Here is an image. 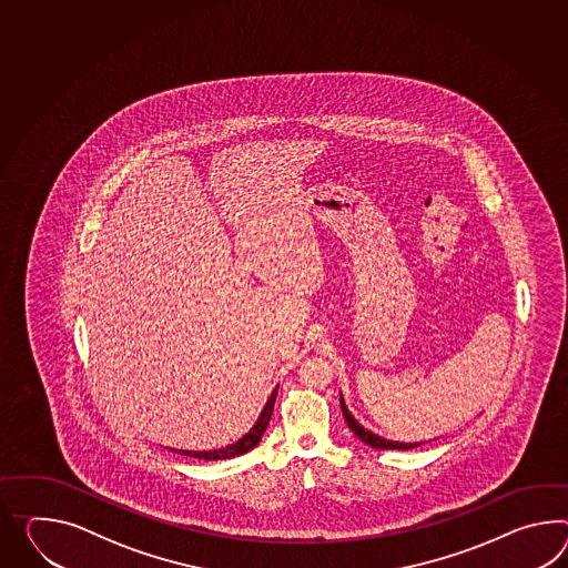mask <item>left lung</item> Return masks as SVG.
I'll list each match as a JSON object with an SVG mask.
<instances>
[{"label": "left lung", "mask_w": 568, "mask_h": 568, "mask_svg": "<svg viewBox=\"0 0 568 568\" xmlns=\"http://www.w3.org/2000/svg\"><path fill=\"white\" fill-rule=\"evenodd\" d=\"M341 410H343V416H345L346 425H348V429L353 430L357 437H359L361 442L367 443V445H372L375 449H413V447H418V445H423L420 443H400V442H389V439H384V437H379V435H375L372 430L365 429L363 425H359L357 420H355V416L348 413V408H346L345 398L341 396Z\"/></svg>", "instance_id": "1"}]
</instances>
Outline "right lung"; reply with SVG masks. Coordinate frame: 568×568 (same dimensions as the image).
Instances as JSON below:
<instances>
[{
	"mask_svg": "<svg viewBox=\"0 0 568 568\" xmlns=\"http://www.w3.org/2000/svg\"><path fill=\"white\" fill-rule=\"evenodd\" d=\"M277 389L278 386L273 389L271 398L264 404L263 413L258 416V420L254 423V427H252L240 442L232 443V445L222 447V449H213V452H184V449H174V452H179L181 456L199 457V459H230V457L248 454L250 449H254V447L258 445V442L263 439L264 430L268 427V420H271L273 408H275Z\"/></svg>",
	"mask_w": 568,
	"mask_h": 568,
	"instance_id": "add662e5",
	"label": "right lung"
}]
</instances>
